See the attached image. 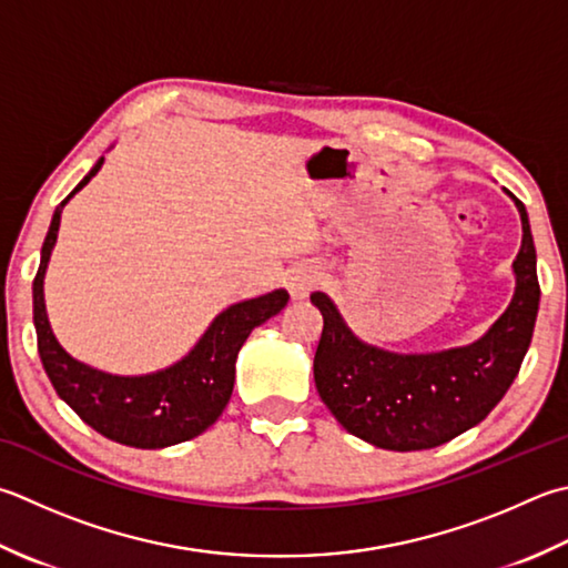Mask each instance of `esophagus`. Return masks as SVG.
I'll use <instances>...</instances> for the list:
<instances>
[{
  "label": "esophagus",
  "mask_w": 568,
  "mask_h": 568,
  "mask_svg": "<svg viewBox=\"0 0 568 568\" xmlns=\"http://www.w3.org/2000/svg\"><path fill=\"white\" fill-rule=\"evenodd\" d=\"M285 285H287V293H291L295 300H303L322 285V271L313 263H300L293 271H287Z\"/></svg>",
  "instance_id": "esophagus-1"
}]
</instances>
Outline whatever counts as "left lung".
Here are the masks:
<instances>
[{"label": "left lung", "instance_id": "8db88e82", "mask_svg": "<svg viewBox=\"0 0 568 568\" xmlns=\"http://www.w3.org/2000/svg\"><path fill=\"white\" fill-rule=\"evenodd\" d=\"M507 194L521 216V248L513 263L517 287L505 313L468 347L386 352L354 337L325 293L310 295L325 320L315 386L352 436L398 453L436 448L480 424L513 386L535 332L541 291L527 209Z\"/></svg>", "mask_w": 568, "mask_h": 568}]
</instances>
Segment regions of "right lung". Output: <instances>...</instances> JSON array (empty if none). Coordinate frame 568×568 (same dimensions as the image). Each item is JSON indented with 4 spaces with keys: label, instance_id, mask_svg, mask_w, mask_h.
I'll return each mask as SVG.
<instances>
[{
    "label": "right lung",
    "instance_id": "right-lung-1",
    "mask_svg": "<svg viewBox=\"0 0 568 568\" xmlns=\"http://www.w3.org/2000/svg\"><path fill=\"white\" fill-rule=\"evenodd\" d=\"M100 166H103V158L55 206L49 233L43 239L41 263L33 277V327H37L39 357L55 394L100 436L130 448L154 450L176 446V443L196 438L221 416L233 392L236 357L243 342L265 320L281 313L291 295L281 287V291L226 307L211 322L186 357L160 372L118 376L73 359L51 332L47 303H43V275H47L53 243L59 236L63 206L78 189L93 180Z\"/></svg>",
    "mask_w": 568,
    "mask_h": 568
}]
</instances>
